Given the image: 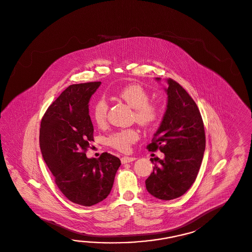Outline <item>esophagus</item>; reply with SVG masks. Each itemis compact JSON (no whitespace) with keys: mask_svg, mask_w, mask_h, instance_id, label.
<instances>
[{"mask_svg":"<svg viewBox=\"0 0 252 252\" xmlns=\"http://www.w3.org/2000/svg\"><path fill=\"white\" fill-rule=\"evenodd\" d=\"M135 159H136V158H133V157H123L122 158H121V162L123 164L129 163V162L134 161Z\"/></svg>","mask_w":252,"mask_h":252,"instance_id":"1","label":"esophagus"}]
</instances>
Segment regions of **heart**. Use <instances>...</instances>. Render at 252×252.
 Masks as SVG:
<instances>
[{"label":"heart","instance_id":"heart-1","mask_svg":"<svg viewBox=\"0 0 252 252\" xmlns=\"http://www.w3.org/2000/svg\"><path fill=\"white\" fill-rule=\"evenodd\" d=\"M118 97L126 102L130 107L134 108V115L136 122L143 126H150L158 121L160 116V109L156 103L149 102L150 95L145 89L138 84H130L117 94ZM108 112V102L105 98H100L96 101L93 108V116L98 126L106 122ZM138 139V133L136 130L126 129L113 134L109 138V143L116 150L126 152L130 150L131 144Z\"/></svg>","mask_w":252,"mask_h":252}]
</instances>
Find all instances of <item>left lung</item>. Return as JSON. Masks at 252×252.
<instances>
[{"instance_id":"1","label":"left lung","mask_w":252,"mask_h":252,"mask_svg":"<svg viewBox=\"0 0 252 252\" xmlns=\"http://www.w3.org/2000/svg\"><path fill=\"white\" fill-rule=\"evenodd\" d=\"M166 82V111L148 146L150 151L160 150L164 158H150L155 166L146 180L150 194L164 201L180 197L190 189L205 150L204 123L196 103L179 83L171 79Z\"/></svg>"}]
</instances>
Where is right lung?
I'll list each match as a JSON object with an SVG mask.
<instances>
[{"label":"right lung","mask_w":252,"mask_h":252,"mask_svg":"<svg viewBox=\"0 0 252 252\" xmlns=\"http://www.w3.org/2000/svg\"><path fill=\"white\" fill-rule=\"evenodd\" d=\"M101 83L68 86L41 122V152L55 183L69 201L83 206L94 205L108 196L121 165L117 157L107 152L98 159L85 154L94 140L89 102Z\"/></svg>","instance_id":"obj_1"}]
</instances>
